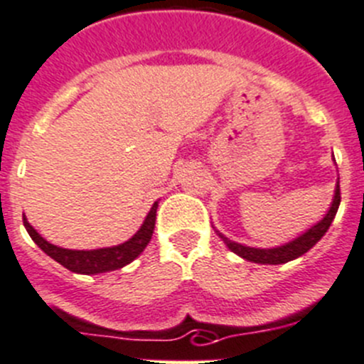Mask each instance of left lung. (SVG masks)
<instances>
[{
    "mask_svg": "<svg viewBox=\"0 0 364 364\" xmlns=\"http://www.w3.org/2000/svg\"><path fill=\"white\" fill-rule=\"evenodd\" d=\"M339 202H341V191H339V182L336 186V195H334V202H332V208L328 209L325 218L311 228L305 235H301L299 238H296L294 242L287 243V245H282V247H274V249H255V247H245V245H240V243L231 242L229 238H225L223 235H220V238L223 242L228 243V247L231 249L232 252H236L238 256H242L243 259H249V262L255 263H265V265H278V263H287L291 262V259L299 258V256L305 255L309 249H312L319 240L323 238L326 231H328L330 223L334 220L336 213H338Z\"/></svg>",
    "mask_w": 364,
    "mask_h": 364,
    "instance_id": "1",
    "label": "left lung"
}]
</instances>
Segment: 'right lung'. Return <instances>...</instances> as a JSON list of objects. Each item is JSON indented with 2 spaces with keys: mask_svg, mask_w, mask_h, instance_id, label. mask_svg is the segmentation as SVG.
<instances>
[{
  "mask_svg": "<svg viewBox=\"0 0 364 364\" xmlns=\"http://www.w3.org/2000/svg\"><path fill=\"white\" fill-rule=\"evenodd\" d=\"M156 208H159V204L155 202L151 211L146 216L142 228L128 242L115 245V247L95 249V251H72V249H63L58 247V245H52L43 236L38 235V231L26 222L25 216H23V223H25V229L28 231L30 238L34 240L50 258L61 263L68 271L77 272V274H99V272L115 271V269L128 265L129 262H133L136 256L144 251L146 245L151 240L153 229H155Z\"/></svg>",
  "mask_w": 364,
  "mask_h": 364,
  "instance_id": "obj_1",
  "label": "right lung"
}]
</instances>
